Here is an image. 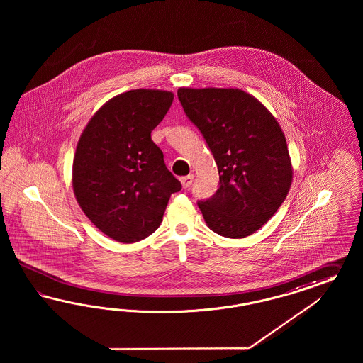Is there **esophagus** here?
I'll return each mask as SVG.
<instances>
[{
  "mask_svg": "<svg viewBox=\"0 0 363 363\" xmlns=\"http://www.w3.org/2000/svg\"><path fill=\"white\" fill-rule=\"evenodd\" d=\"M193 179H194V176L193 174H189L186 177H182L181 178V184H182V186L187 189V187H190V185L193 184Z\"/></svg>",
  "mask_w": 363,
  "mask_h": 363,
  "instance_id": "esophagus-1",
  "label": "esophagus"
}]
</instances>
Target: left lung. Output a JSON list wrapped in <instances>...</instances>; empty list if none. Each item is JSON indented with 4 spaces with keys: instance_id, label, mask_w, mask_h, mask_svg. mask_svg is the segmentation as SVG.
Segmentation results:
<instances>
[{
    "instance_id": "1",
    "label": "left lung",
    "mask_w": 363,
    "mask_h": 363,
    "mask_svg": "<svg viewBox=\"0 0 363 363\" xmlns=\"http://www.w3.org/2000/svg\"><path fill=\"white\" fill-rule=\"evenodd\" d=\"M177 94L218 167V190L198 202L203 220L226 238L253 234L279 209L293 181L279 123L241 89L179 88Z\"/></svg>"
}]
</instances>
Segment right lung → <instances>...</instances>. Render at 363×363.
<instances>
[{"label":"right lung","instance_id":"add662e5","mask_svg":"<svg viewBox=\"0 0 363 363\" xmlns=\"http://www.w3.org/2000/svg\"><path fill=\"white\" fill-rule=\"evenodd\" d=\"M174 94L135 89L99 108L78 140L73 191L93 225L114 241L138 242L158 229L181 182L152 141Z\"/></svg>","mask_w":363,"mask_h":363}]
</instances>
